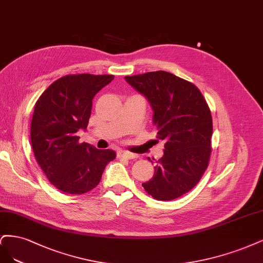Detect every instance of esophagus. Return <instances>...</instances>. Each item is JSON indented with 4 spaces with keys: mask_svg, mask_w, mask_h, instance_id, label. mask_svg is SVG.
Segmentation results:
<instances>
[{
    "mask_svg": "<svg viewBox=\"0 0 263 263\" xmlns=\"http://www.w3.org/2000/svg\"><path fill=\"white\" fill-rule=\"evenodd\" d=\"M118 157L126 158V159H133V158H137L138 155L130 153V152H126V151H119V152H118Z\"/></svg>",
    "mask_w": 263,
    "mask_h": 263,
    "instance_id": "obj_1",
    "label": "esophagus"
}]
</instances>
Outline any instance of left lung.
I'll return each instance as SVG.
<instances>
[{"label":"left lung","instance_id":"left-lung-1","mask_svg":"<svg viewBox=\"0 0 263 263\" xmlns=\"http://www.w3.org/2000/svg\"><path fill=\"white\" fill-rule=\"evenodd\" d=\"M124 79L147 98L157 139L165 141L153 178L142 185L159 201L179 198L199 182L209 165L213 123L206 100L196 85L169 72Z\"/></svg>","mask_w":263,"mask_h":263}]
</instances>
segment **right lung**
<instances>
[{
	"label": "right lung",
	"mask_w": 263,
	"mask_h": 263,
	"mask_svg": "<svg viewBox=\"0 0 263 263\" xmlns=\"http://www.w3.org/2000/svg\"><path fill=\"white\" fill-rule=\"evenodd\" d=\"M114 75L73 74L57 80L42 92L33 110L30 139L37 163L55 188L83 194L94 189L109 162L111 149L79 143L87 128L92 98Z\"/></svg>",
	"instance_id": "obj_1"
}]
</instances>
